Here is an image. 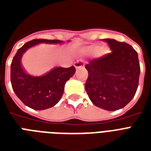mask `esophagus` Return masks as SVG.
<instances>
[{"mask_svg":"<svg viewBox=\"0 0 151 151\" xmlns=\"http://www.w3.org/2000/svg\"><path fill=\"white\" fill-rule=\"evenodd\" d=\"M74 66H75L76 70H78V69L81 68V67H84L85 65H84V63L82 61H78L77 63H75Z\"/></svg>","mask_w":151,"mask_h":151,"instance_id":"1","label":"esophagus"}]
</instances>
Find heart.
Segmentation results:
<instances>
[{"instance_id":"b5f03b06","label":"heart","mask_w":151,"mask_h":151,"mask_svg":"<svg viewBox=\"0 0 151 151\" xmlns=\"http://www.w3.org/2000/svg\"><path fill=\"white\" fill-rule=\"evenodd\" d=\"M99 47L98 46H90L88 48L85 50V52H96L98 49H99Z\"/></svg>"}]
</instances>
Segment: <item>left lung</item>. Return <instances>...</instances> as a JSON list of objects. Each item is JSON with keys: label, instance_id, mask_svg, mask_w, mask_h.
<instances>
[{"label": "left lung", "instance_id": "obj_1", "mask_svg": "<svg viewBox=\"0 0 151 151\" xmlns=\"http://www.w3.org/2000/svg\"><path fill=\"white\" fill-rule=\"evenodd\" d=\"M103 41L112 52L85 66L88 72L85 90L95 106L114 111L124 107L136 94L140 66L137 52L129 44Z\"/></svg>", "mask_w": 151, "mask_h": 151}]
</instances>
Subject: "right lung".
Here are the masks:
<instances>
[{
	"label": "right lung",
	"mask_w": 151,
	"mask_h": 151,
	"mask_svg": "<svg viewBox=\"0 0 151 151\" xmlns=\"http://www.w3.org/2000/svg\"><path fill=\"white\" fill-rule=\"evenodd\" d=\"M70 41H68V42ZM59 40L34 39L28 41L17 51L11 64V83L18 98L29 107L42 110L59 103L67 81L75 73V67H55L41 76L28 74L22 69L21 59L27 49L39 45H60Z\"/></svg>",
	"instance_id": "1"
}]
</instances>
